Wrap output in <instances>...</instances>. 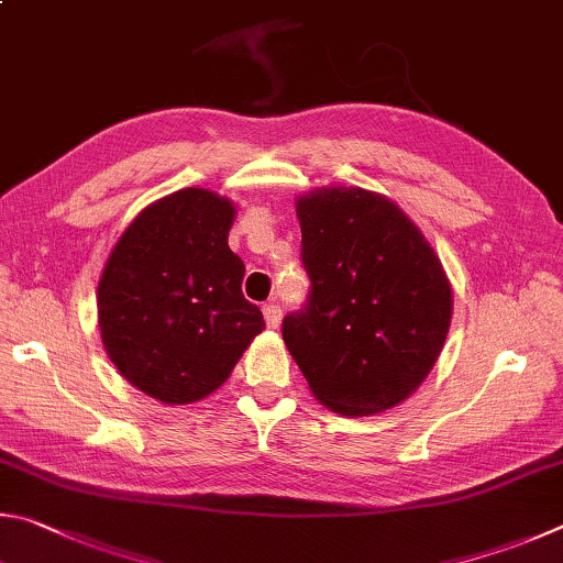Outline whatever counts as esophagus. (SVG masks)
Masks as SVG:
<instances>
[{
    "mask_svg": "<svg viewBox=\"0 0 563 563\" xmlns=\"http://www.w3.org/2000/svg\"><path fill=\"white\" fill-rule=\"evenodd\" d=\"M262 311H264L266 327H269V329H276V327H279V321H282V307H279V303H274V301L264 303Z\"/></svg>",
    "mask_w": 563,
    "mask_h": 563,
    "instance_id": "obj_1",
    "label": "esophagus"
}]
</instances>
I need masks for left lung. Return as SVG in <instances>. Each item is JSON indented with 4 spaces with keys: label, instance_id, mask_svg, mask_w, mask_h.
Instances as JSON below:
<instances>
[{
    "label": "left lung",
    "instance_id": "8db88e82",
    "mask_svg": "<svg viewBox=\"0 0 563 563\" xmlns=\"http://www.w3.org/2000/svg\"><path fill=\"white\" fill-rule=\"evenodd\" d=\"M309 297L282 336L309 388L341 416L388 410L416 390L445 343L452 291L398 205L361 187L301 197Z\"/></svg>",
    "mask_w": 563,
    "mask_h": 563
}]
</instances>
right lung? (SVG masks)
<instances>
[{"mask_svg":"<svg viewBox=\"0 0 563 563\" xmlns=\"http://www.w3.org/2000/svg\"><path fill=\"white\" fill-rule=\"evenodd\" d=\"M234 207L187 187L135 217L98 284V323L121 376L170 406L210 396L264 331L227 234Z\"/></svg>","mask_w":563,"mask_h":563,"instance_id":"obj_1","label":"right lung"}]
</instances>
